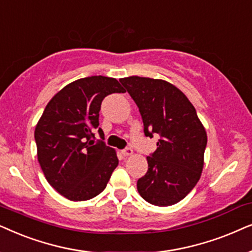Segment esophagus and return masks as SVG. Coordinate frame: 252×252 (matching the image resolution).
Masks as SVG:
<instances>
[{
  "mask_svg": "<svg viewBox=\"0 0 252 252\" xmlns=\"http://www.w3.org/2000/svg\"><path fill=\"white\" fill-rule=\"evenodd\" d=\"M122 154L124 157H130V156H132V154H133V151L130 149V147H126V149H124L122 151Z\"/></svg>",
  "mask_w": 252,
  "mask_h": 252,
  "instance_id": "34e87169",
  "label": "esophagus"
}]
</instances>
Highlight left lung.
I'll list each match as a JSON object with an SVG mask.
<instances>
[{
  "mask_svg": "<svg viewBox=\"0 0 252 252\" xmlns=\"http://www.w3.org/2000/svg\"><path fill=\"white\" fill-rule=\"evenodd\" d=\"M120 82L138 106L145 136H160L147 157L149 170L137 182L146 202L169 206L182 200L202 175L207 135L196 109L175 85L162 79L131 76Z\"/></svg>",
  "mask_w": 252,
  "mask_h": 252,
  "instance_id": "8db88e82",
  "label": "left lung"
}]
</instances>
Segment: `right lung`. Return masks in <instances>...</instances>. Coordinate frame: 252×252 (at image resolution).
<instances>
[{"label":"right lung","instance_id":"add662e5","mask_svg":"<svg viewBox=\"0 0 252 252\" xmlns=\"http://www.w3.org/2000/svg\"><path fill=\"white\" fill-rule=\"evenodd\" d=\"M115 78L92 76L77 79L47 103L36 123V156L46 180L72 202L89 200L101 193L119 165L116 151L94 143L99 112L105 96L124 93Z\"/></svg>","mask_w":252,"mask_h":252}]
</instances>
